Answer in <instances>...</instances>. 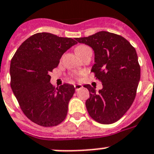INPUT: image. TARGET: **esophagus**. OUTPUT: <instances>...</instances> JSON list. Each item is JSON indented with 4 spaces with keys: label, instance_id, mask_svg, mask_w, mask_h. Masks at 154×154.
<instances>
[{
    "label": "esophagus",
    "instance_id": "esophagus-1",
    "mask_svg": "<svg viewBox=\"0 0 154 154\" xmlns=\"http://www.w3.org/2000/svg\"><path fill=\"white\" fill-rule=\"evenodd\" d=\"M83 86L81 85H79V84H77V85H74V88L76 91H78L79 89H81Z\"/></svg>",
    "mask_w": 154,
    "mask_h": 154
}]
</instances>
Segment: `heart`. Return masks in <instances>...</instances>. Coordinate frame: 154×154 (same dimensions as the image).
Wrapping results in <instances>:
<instances>
[{"label": "heart", "instance_id": "obj_1", "mask_svg": "<svg viewBox=\"0 0 154 154\" xmlns=\"http://www.w3.org/2000/svg\"><path fill=\"white\" fill-rule=\"evenodd\" d=\"M89 47H88V46H85V45H80V46H78V47L76 48V52H77V54H81V53H83L84 51H86L87 49H88ZM73 77H77V76L76 75H73Z\"/></svg>", "mask_w": 154, "mask_h": 154}]
</instances>
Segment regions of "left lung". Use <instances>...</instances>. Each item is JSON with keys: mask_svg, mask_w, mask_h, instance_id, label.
<instances>
[{"mask_svg": "<svg viewBox=\"0 0 154 154\" xmlns=\"http://www.w3.org/2000/svg\"><path fill=\"white\" fill-rule=\"evenodd\" d=\"M76 40L93 49L95 64L91 72L103 85L99 92L90 85H84L89 91L87 111L100 123L116 122L136 97L141 69L135 49L122 36L103 31Z\"/></svg>", "mask_w": 154, "mask_h": 154, "instance_id": "1", "label": "left lung"}]
</instances>
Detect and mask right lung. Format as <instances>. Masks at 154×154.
I'll use <instances>...</instances> for the list:
<instances>
[{
	"label": "right lung",
	"instance_id": "1",
	"mask_svg": "<svg viewBox=\"0 0 154 154\" xmlns=\"http://www.w3.org/2000/svg\"><path fill=\"white\" fill-rule=\"evenodd\" d=\"M77 42L47 32L36 33L20 46L11 60V88L25 116L42 127H54L64 120L74 86L56 88L49 73L62 54Z\"/></svg>",
	"mask_w": 154,
	"mask_h": 154
}]
</instances>
